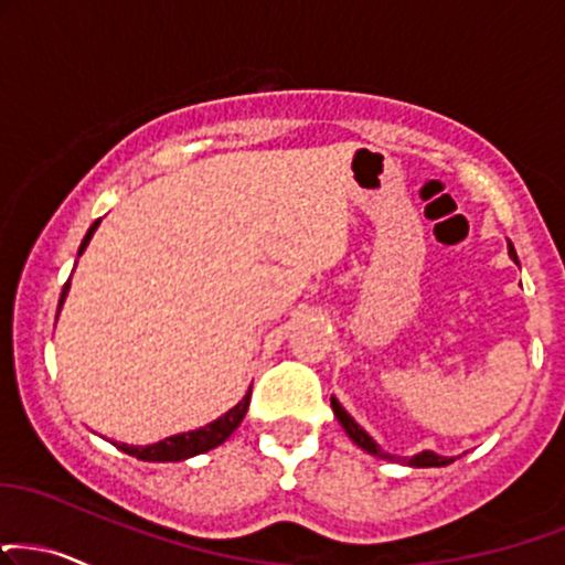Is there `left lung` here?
Wrapping results in <instances>:
<instances>
[{"mask_svg": "<svg viewBox=\"0 0 565 565\" xmlns=\"http://www.w3.org/2000/svg\"><path fill=\"white\" fill-rule=\"evenodd\" d=\"M508 255H511V260H513V263H519V255H515V249H513V244H511V242H508ZM331 407H334V416H337L339 424H342V429L348 431V437H350L352 441H355L358 447H363L365 452L376 455V458H384V460H397V458H394V455L384 452L382 447H379L376 441H373V439L369 437V434H365L363 429H360V426L355 424V418H352L350 413L344 411L342 405H339V399H337V397H331ZM403 463H405V466H416V468H439V466H450V463H452V458H441V455H437V452L424 450V452L413 455V458H403Z\"/></svg>", "mask_w": 565, "mask_h": 565, "instance_id": "left-lung-1", "label": "left lung"}]
</instances>
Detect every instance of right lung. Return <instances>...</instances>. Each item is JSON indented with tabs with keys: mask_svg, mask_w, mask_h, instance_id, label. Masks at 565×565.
Here are the masks:
<instances>
[{
	"mask_svg": "<svg viewBox=\"0 0 565 565\" xmlns=\"http://www.w3.org/2000/svg\"><path fill=\"white\" fill-rule=\"evenodd\" d=\"M99 221L92 223V228L86 231L84 242H81L78 247V255L84 253L86 244L92 242L94 231H97ZM67 289H71V278H67V284L63 287V295H60V308H63L65 297H67ZM57 308V312H60ZM249 394H253V386H249V392L244 394V397L231 407L228 413H223L221 418L213 420V424L202 426V429H194V431H183V434H175V437H166L162 441H154V445H147V447H139V445H124V441H113L118 450H124L126 455H134V458L139 460H149V463H168V460H186V458H194V455L200 452H207L213 450V447L223 445L231 434L236 431V426L242 424V418L247 416V407H249Z\"/></svg>",
	"mask_w": 565,
	"mask_h": 565,
	"instance_id": "1",
	"label": "right lung"
}]
</instances>
